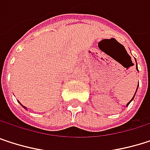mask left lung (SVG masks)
<instances>
[{
    "label": "left lung",
    "instance_id": "8db88e82",
    "mask_svg": "<svg viewBox=\"0 0 150 150\" xmlns=\"http://www.w3.org/2000/svg\"><path fill=\"white\" fill-rule=\"evenodd\" d=\"M135 62H136V60H135ZM136 70L138 71V68H137V63H136ZM137 89H138V87L136 88V91H137ZM135 93H136V92H135ZM134 96H135V93H134V95L133 96V98H132V100H130V101H129V102H128V103L127 104V106H128V105H129V103H130V102H131V101H132V100H134Z\"/></svg>",
    "mask_w": 150,
    "mask_h": 150
}]
</instances>
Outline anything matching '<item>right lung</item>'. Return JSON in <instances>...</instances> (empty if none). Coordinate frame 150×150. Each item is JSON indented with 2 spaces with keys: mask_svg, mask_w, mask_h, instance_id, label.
I'll list each match as a JSON object with an SVG mask.
<instances>
[{
  "mask_svg": "<svg viewBox=\"0 0 150 150\" xmlns=\"http://www.w3.org/2000/svg\"><path fill=\"white\" fill-rule=\"evenodd\" d=\"M22 107H23V108H25V109H27V108H26V107H24V106H23V105H22Z\"/></svg>",
  "mask_w": 150,
  "mask_h": 150,
  "instance_id": "add662e5",
  "label": "right lung"
}]
</instances>
